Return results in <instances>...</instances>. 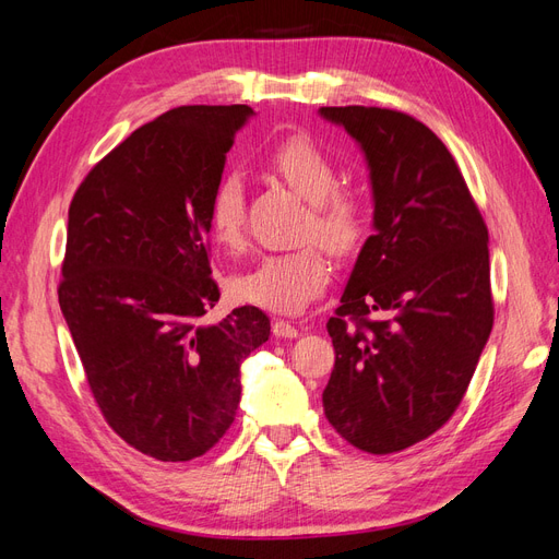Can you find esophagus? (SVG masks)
I'll list each match as a JSON object with an SVG mask.
<instances>
[{"mask_svg":"<svg viewBox=\"0 0 559 559\" xmlns=\"http://www.w3.org/2000/svg\"><path fill=\"white\" fill-rule=\"evenodd\" d=\"M273 333L277 337H298V329L292 324V321H286V319H275L273 321Z\"/></svg>","mask_w":559,"mask_h":559,"instance_id":"1","label":"esophagus"}]
</instances>
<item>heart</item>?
<instances>
[{
    "mask_svg": "<svg viewBox=\"0 0 559 559\" xmlns=\"http://www.w3.org/2000/svg\"><path fill=\"white\" fill-rule=\"evenodd\" d=\"M267 167L310 202L306 235L337 253L359 245L366 230V210L357 193L335 189L337 170L331 156L308 134H292L267 154ZM245 186L238 175H228L214 186L207 207L212 238L228 249L245 238ZM331 277L326 253L319 247L263 253L245 273L233 280L235 292L253 306L296 314L324 292Z\"/></svg>",
    "mask_w": 559,
    "mask_h": 559,
    "instance_id": "1",
    "label": "heart"
}]
</instances>
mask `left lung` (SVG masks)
Returning <instances> with one entry per match:
<instances>
[{
  "label": "left lung",
  "mask_w": 559,
  "mask_h": 559,
  "mask_svg": "<svg viewBox=\"0 0 559 559\" xmlns=\"http://www.w3.org/2000/svg\"><path fill=\"white\" fill-rule=\"evenodd\" d=\"M319 116L359 144L373 195V235L326 324L335 366L321 401L347 443L386 454L441 429L476 373L495 321L487 228L425 123L359 105Z\"/></svg>",
  "instance_id": "obj_1"
}]
</instances>
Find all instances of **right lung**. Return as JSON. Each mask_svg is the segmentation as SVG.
I'll use <instances>...</instances> for the list:
<instances>
[{"mask_svg":"<svg viewBox=\"0 0 559 559\" xmlns=\"http://www.w3.org/2000/svg\"><path fill=\"white\" fill-rule=\"evenodd\" d=\"M247 105L177 107L134 130L70 205L58 300L109 427L160 462L218 443L240 405V366L270 337L263 310L207 324V207Z\"/></svg>","mask_w":559,"mask_h":559,"instance_id":"right-lung-1","label":"right lung"}]
</instances>
